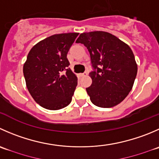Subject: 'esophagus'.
Here are the masks:
<instances>
[{"mask_svg": "<svg viewBox=\"0 0 159 159\" xmlns=\"http://www.w3.org/2000/svg\"><path fill=\"white\" fill-rule=\"evenodd\" d=\"M88 75V72L87 71H84V73H82V74H81V77H84V76H87Z\"/></svg>", "mask_w": 159, "mask_h": 159, "instance_id": "esophagus-1", "label": "esophagus"}]
</instances>
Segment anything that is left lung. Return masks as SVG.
<instances>
[{"label":"left lung","mask_w":159,"mask_h":159,"mask_svg":"<svg viewBox=\"0 0 159 159\" xmlns=\"http://www.w3.org/2000/svg\"><path fill=\"white\" fill-rule=\"evenodd\" d=\"M90 53L92 84L87 88L92 102L102 108L120 103L131 91L138 72L130 47L106 32H84L76 40Z\"/></svg>","instance_id":"left-lung-1"}]
</instances>
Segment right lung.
<instances>
[{"label":"right lung","instance_id":"add662e5","mask_svg":"<svg viewBox=\"0 0 159 159\" xmlns=\"http://www.w3.org/2000/svg\"><path fill=\"white\" fill-rule=\"evenodd\" d=\"M78 35L56 34L35 44L28 54L23 74L29 93L42 107L57 110L70 103L78 78L67 54Z\"/></svg>","mask_w":159,"mask_h":159}]
</instances>
